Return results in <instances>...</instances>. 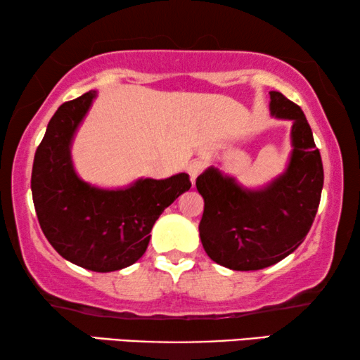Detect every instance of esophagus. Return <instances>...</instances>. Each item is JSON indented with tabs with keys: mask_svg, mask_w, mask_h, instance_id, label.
Instances as JSON below:
<instances>
[{
	"mask_svg": "<svg viewBox=\"0 0 360 360\" xmlns=\"http://www.w3.org/2000/svg\"><path fill=\"white\" fill-rule=\"evenodd\" d=\"M203 170H205V162L203 160H198V159L191 160L190 164H188V167H186V172H188L191 181H195L196 176H198Z\"/></svg>",
	"mask_w": 360,
	"mask_h": 360,
	"instance_id": "obj_1",
	"label": "esophagus"
}]
</instances>
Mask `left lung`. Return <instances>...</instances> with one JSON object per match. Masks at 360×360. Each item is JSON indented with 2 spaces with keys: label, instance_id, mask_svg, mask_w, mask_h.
Returning a JSON list of instances; mask_svg holds the SVG:
<instances>
[{
  "label": "left lung",
  "instance_id": "obj_1",
  "mask_svg": "<svg viewBox=\"0 0 360 360\" xmlns=\"http://www.w3.org/2000/svg\"><path fill=\"white\" fill-rule=\"evenodd\" d=\"M270 115L292 121L287 170L262 188L240 186L210 167L196 179L205 200L201 244L216 264L231 270H259L287 257L303 243L323 190V162L302 108L270 91Z\"/></svg>",
  "mask_w": 360,
  "mask_h": 360
}]
</instances>
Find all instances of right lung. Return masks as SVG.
I'll return each mask as SVG.
<instances>
[{"instance_id": "obj_1", "label": "right lung", "mask_w": 360, "mask_h": 360, "mask_svg": "<svg viewBox=\"0 0 360 360\" xmlns=\"http://www.w3.org/2000/svg\"><path fill=\"white\" fill-rule=\"evenodd\" d=\"M91 90L58 108L34 155L31 190L39 224L68 262L93 272H115L144 255L159 216L190 190L186 174L139 179L126 188L91 186L77 175L72 141L90 110Z\"/></svg>"}]
</instances>
